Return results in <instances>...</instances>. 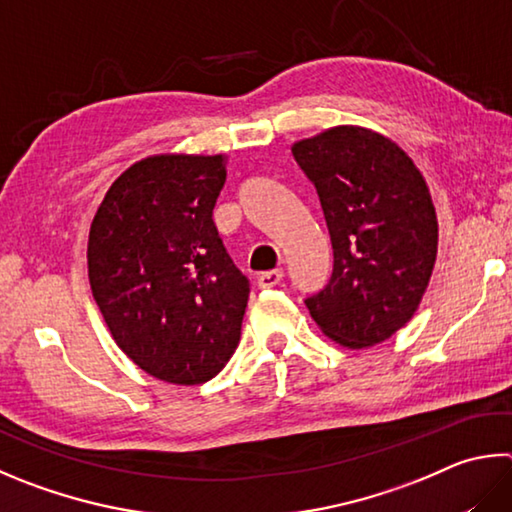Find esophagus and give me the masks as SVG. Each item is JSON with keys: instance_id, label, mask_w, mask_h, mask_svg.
<instances>
[{"instance_id": "obj_1", "label": "esophagus", "mask_w": 512, "mask_h": 512, "mask_svg": "<svg viewBox=\"0 0 512 512\" xmlns=\"http://www.w3.org/2000/svg\"><path fill=\"white\" fill-rule=\"evenodd\" d=\"M284 280V271L282 268H275V271H268L262 273L257 277V286L259 288H273V286H280Z\"/></svg>"}]
</instances>
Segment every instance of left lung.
<instances>
[{
    "label": "left lung",
    "mask_w": 512,
    "mask_h": 512,
    "mask_svg": "<svg viewBox=\"0 0 512 512\" xmlns=\"http://www.w3.org/2000/svg\"><path fill=\"white\" fill-rule=\"evenodd\" d=\"M320 197L333 273L304 304L324 336L378 345L412 320L430 284L439 224L423 174L401 147L340 125L291 147Z\"/></svg>",
    "instance_id": "1"
}]
</instances>
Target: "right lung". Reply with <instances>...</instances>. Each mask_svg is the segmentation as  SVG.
I'll use <instances>...</instances> for the list:
<instances>
[{
	"mask_svg": "<svg viewBox=\"0 0 512 512\" xmlns=\"http://www.w3.org/2000/svg\"><path fill=\"white\" fill-rule=\"evenodd\" d=\"M226 159L159 154L111 183L89 230V284L116 345L174 385L215 378L235 353L250 282L212 210Z\"/></svg>",
	"mask_w": 512,
	"mask_h": 512,
	"instance_id": "right-lung-1",
	"label": "right lung"
}]
</instances>
